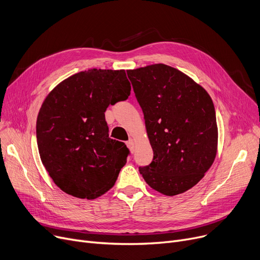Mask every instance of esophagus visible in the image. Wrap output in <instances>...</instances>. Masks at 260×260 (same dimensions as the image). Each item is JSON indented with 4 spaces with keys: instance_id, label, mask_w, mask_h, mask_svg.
I'll list each match as a JSON object with an SVG mask.
<instances>
[{
    "instance_id": "obj_1",
    "label": "esophagus",
    "mask_w": 260,
    "mask_h": 260,
    "mask_svg": "<svg viewBox=\"0 0 260 260\" xmlns=\"http://www.w3.org/2000/svg\"><path fill=\"white\" fill-rule=\"evenodd\" d=\"M126 144H127V146L133 151V148H134V146H135V139H134V138H129V140L126 142Z\"/></svg>"
}]
</instances>
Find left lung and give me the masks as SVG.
<instances>
[{"label": "left lung", "mask_w": 260, "mask_h": 260, "mask_svg": "<svg viewBox=\"0 0 260 260\" xmlns=\"http://www.w3.org/2000/svg\"><path fill=\"white\" fill-rule=\"evenodd\" d=\"M144 115L154 152L139 168L145 182L166 196L196 185L218 148L215 108L208 91L176 68L158 63L126 71Z\"/></svg>", "instance_id": "8db88e82"}]
</instances>
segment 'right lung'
Wrapping results in <instances>:
<instances>
[{"label":"right lung","instance_id":"obj_1","mask_svg":"<svg viewBox=\"0 0 260 260\" xmlns=\"http://www.w3.org/2000/svg\"><path fill=\"white\" fill-rule=\"evenodd\" d=\"M129 94L124 70L92 68L68 77L46 95L37 119L39 154L66 194L90 200L114 186L128 149L108 137L104 113Z\"/></svg>","mask_w":260,"mask_h":260}]
</instances>
